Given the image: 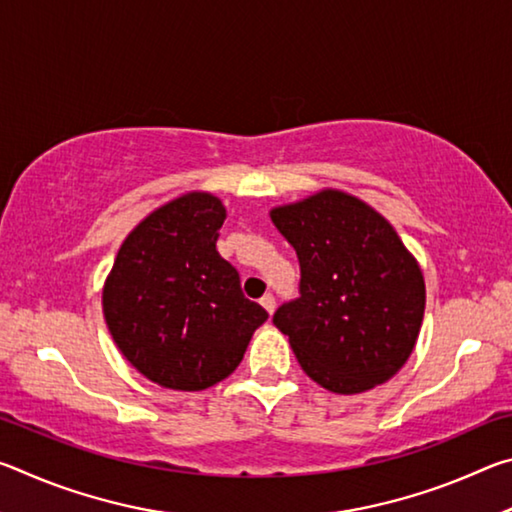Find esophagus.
<instances>
[{
  "label": "esophagus",
  "mask_w": 512,
  "mask_h": 512,
  "mask_svg": "<svg viewBox=\"0 0 512 512\" xmlns=\"http://www.w3.org/2000/svg\"><path fill=\"white\" fill-rule=\"evenodd\" d=\"M259 305H262L268 311V314H273V311H275V298L271 296V293H266V296L259 300Z\"/></svg>",
  "instance_id": "esophagus-1"
}]
</instances>
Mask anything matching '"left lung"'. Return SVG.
I'll return each mask as SVG.
<instances>
[{
  "mask_svg": "<svg viewBox=\"0 0 512 512\" xmlns=\"http://www.w3.org/2000/svg\"><path fill=\"white\" fill-rule=\"evenodd\" d=\"M271 221L300 259V298L273 323L302 370L339 395L395 377L418 343L427 289L393 225L332 187L273 207Z\"/></svg>",
  "mask_w": 512,
  "mask_h": 512,
  "instance_id": "left-lung-1",
  "label": "left lung"
}]
</instances>
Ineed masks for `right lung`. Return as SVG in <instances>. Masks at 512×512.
<instances>
[{
	"mask_svg": "<svg viewBox=\"0 0 512 512\" xmlns=\"http://www.w3.org/2000/svg\"><path fill=\"white\" fill-rule=\"evenodd\" d=\"M223 203L187 192L128 232L103 282L101 305L126 361L171 391H203L235 372L268 318L241 293L219 255Z\"/></svg>",
	"mask_w": 512,
	"mask_h": 512,
	"instance_id": "1",
	"label": "right lung"
}]
</instances>
